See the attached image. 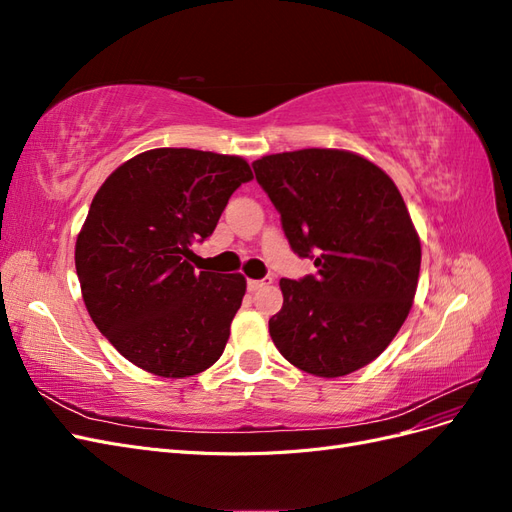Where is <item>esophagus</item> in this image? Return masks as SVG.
Here are the masks:
<instances>
[{"mask_svg":"<svg viewBox=\"0 0 512 512\" xmlns=\"http://www.w3.org/2000/svg\"><path fill=\"white\" fill-rule=\"evenodd\" d=\"M271 284V277H265V280H250L247 282V288H250V292H256L260 288H267Z\"/></svg>","mask_w":512,"mask_h":512,"instance_id":"esophagus-1","label":"esophagus"}]
</instances>
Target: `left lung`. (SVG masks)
I'll return each mask as SVG.
<instances>
[{
  "label": "left lung",
  "mask_w": 512,
  "mask_h": 512,
  "mask_svg": "<svg viewBox=\"0 0 512 512\" xmlns=\"http://www.w3.org/2000/svg\"><path fill=\"white\" fill-rule=\"evenodd\" d=\"M254 173L292 250L318 269L280 280L273 344L318 378L369 365L406 322L421 271V239L395 181L359 153L316 147L262 156Z\"/></svg>",
  "instance_id": "obj_1"
}]
</instances>
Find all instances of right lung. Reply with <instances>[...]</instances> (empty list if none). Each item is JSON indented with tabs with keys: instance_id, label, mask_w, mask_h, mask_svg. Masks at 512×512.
<instances>
[{
	"instance_id": "1",
	"label": "right lung",
	"mask_w": 512,
	"mask_h": 512,
	"mask_svg": "<svg viewBox=\"0 0 512 512\" xmlns=\"http://www.w3.org/2000/svg\"><path fill=\"white\" fill-rule=\"evenodd\" d=\"M252 177L241 156L160 147L100 185L76 237V275L91 320L136 367L188 378L222 356L247 282L196 271L190 243L211 235Z\"/></svg>"
}]
</instances>
